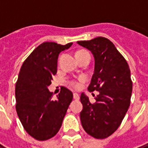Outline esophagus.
I'll use <instances>...</instances> for the list:
<instances>
[{
	"mask_svg": "<svg viewBox=\"0 0 148 148\" xmlns=\"http://www.w3.org/2000/svg\"><path fill=\"white\" fill-rule=\"evenodd\" d=\"M73 98L75 100H79L80 99V95L78 93L75 92V93H73Z\"/></svg>",
	"mask_w": 148,
	"mask_h": 148,
	"instance_id": "34e87169",
	"label": "esophagus"
}]
</instances>
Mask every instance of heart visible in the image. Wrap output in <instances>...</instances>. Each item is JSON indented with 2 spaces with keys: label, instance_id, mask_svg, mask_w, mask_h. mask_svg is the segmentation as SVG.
I'll use <instances>...</instances> for the list:
<instances>
[{
  "label": "heart",
  "instance_id": "heart-1",
  "mask_svg": "<svg viewBox=\"0 0 148 148\" xmlns=\"http://www.w3.org/2000/svg\"><path fill=\"white\" fill-rule=\"evenodd\" d=\"M71 86L74 88H79L81 86V84L80 82H77V81H72L71 82Z\"/></svg>",
  "mask_w": 148,
  "mask_h": 148
}]
</instances>
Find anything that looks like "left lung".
Here are the masks:
<instances>
[{"label":"left lung","instance_id":"8db88e82","mask_svg":"<svg viewBox=\"0 0 148 148\" xmlns=\"http://www.w3.org/2000/svg\"><path fill=\"white\" fill-rule=\"evenodd\" d=\"M77 43L90 51L94 57V72L88 89L99 92L94 103L81 93V124L89 135L106 138L119 128L130 106L132 92L130 68L106 38L97 37Z\"/></svg>","mask_w":148,"mask_h":148}]
</instances>
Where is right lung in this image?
<instances>
[{
  "mask_svg": "<svg viewBox=\"0 0 148 148\" xmlns=\"http://www.w3.org/2000/svg\"><path fill=\"white\" fill-rule=\"evenodd\" d=\"M72 45L46 42L34 49L20 69L15 87L16 110L26 132L37 140H47L58 133L73 94L64 87L51 99L48 86L57 72L58 57Z\"/></svg>",
  "mask_w": 148,
  "mask_h": 148,
  "instance_id": "obj_1",
  "label": "right lung"
}]
</instances>
